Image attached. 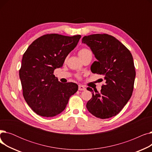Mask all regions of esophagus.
<instances>
[{
	"label": "esophagus",
	"instance_id": "1",
	"mask_svg": "<svg viewBox=\"0 0 152 152\" xmlns=\"http://www.w3.org/2000/svg\"><path fill=\"white\" fill-rule=\"evenodd\" d=\"M78 89H79V91H85L86 89V87L84 86L79 85V87H78Z\"/></svg>",
	"mask_w": 152,
	"mask_h": 152
}]
</instances>
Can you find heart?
I'll return each instance as SVG.
<instances>
[{"instance_id":"b5f03b06","label":"heart","mask_w":152,"mask_h":152,"mask_svg":"<svg viewBox=\"0 0 152 152\" xmlns=\"http://www.w3.org/2000/svg\"><path fill=\"white\" fill-rule=\"evenodd\" d=\"M78 55L79 57L81 58V60L86 57H88V56L92 55L91 51L88 49H86V48H83V49L79 50V51L78 52Z\"/></svg>"}]
</instances>
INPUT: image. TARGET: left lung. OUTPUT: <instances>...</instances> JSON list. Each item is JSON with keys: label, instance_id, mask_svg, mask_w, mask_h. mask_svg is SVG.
I'll return each instance as SVG.
<instances>
[{"label": "left lung", "instance_id": "left-lung-1", "mask_svg": "<svg viewBox=\"0 0 152 152\" xmlns=\"http://www.w3.org/2000/svg\"><path fill=\"white\" fill-rule=\"evenodd\" d=\"M82 42L88 45L97 61L93 63V73L104 76L105 84L100 92L87 87L92 97L86 108L95 117L106 119L116 116L132 96L135 77L130 51L115 37L107 34L84 36Z\"/></svg>", "mask_w": 152, "mask_h": 152}]
</instances>
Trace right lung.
Returning a JSON list of instances; mask_svg holds the SVG:
<instances>
[{"instance_id": "add662e5", "label": "right lung", "mask_w": 152, "mask_h": 152, "mask_svg": "<svg viewBox=\"0 0 152 152\" xmlns=\"http://www.w3.org/2000/svg\"><path fill=\"white\" fill-rule=\"evenodd\" d=\"M81 37L45 34L33 41L23 54L19 71L23 97L37 115L53 117L61 113L77 92L76 84L59 82L53 71L63 66Z\"/></svg>"}]
</instances>
